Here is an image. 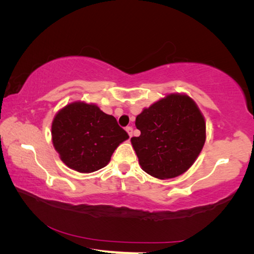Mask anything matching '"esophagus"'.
Masks as SVG:
<instances>
[{"mask_svg": "<svg viewBox=\"0 0 254 254\" xmlns=\"http://www.w3.org/2000/svg\"><path fill=\"white\" fill-rule=\"evenodd\" d=\"M126 130H127V134H128V136H132V133H133V128H132V127H126Z\"/></svg>", "mask_w": 254, "mask_h": 254, "instance_id": "esophagus-1", "label": "esophagus"}]
</instances>
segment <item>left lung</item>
Here are the masks:
<instances>
[{
  "label": "left lung",
  "mask_w": 254,
  "mask_h": 254,
  "mask_svg": "<svg viewBox=\"0 0 254 254\" xmlns=\"http://www.w3.org/2000/svg\"><path fill=\"white\" fill-rule=\"evenodd\" d=\"M139 136L131 137L141 169L158 179L183 175L194 165L206 140L203 113L190 96L167 94L135 119Z\"/></svg>",
  "instance_id": "left-lung-1"
}]
</instances>
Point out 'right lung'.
Returning a JSON list of instances; mask_svg holds the SVG:
<instances>
[{
    "label": "right lung",
    "instance_id": "right-lung-1",
    "mask_svg": "<svg viewBox=\"0 0 254 254\" xmlns=\"http://www.w3.org/2000/svg\"><path fill=\"white\" fill-rule=\"evenodd\" d=\"M127 139L117 119L94 103L71 102L56 113L51 123V140L60 160L81 174L104 168Z\"/></svg>",
    "mask_w": 254,
    "mask_h": 254
}]
</instances>
